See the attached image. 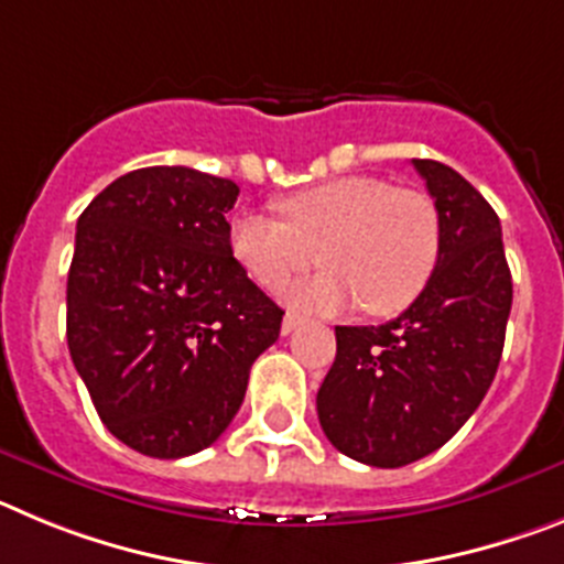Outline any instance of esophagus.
<instances>
[{
    "mask_svg": "<svg viewBox=\"0 0 564 564\" xmlns=\"http://www.w3.org/2000/svg\"><path fill=\"white\" fill-rule=\"evenodd\" d=\"M299 325H302V318L296 313H285V318H282V336H291Z\"/></svg>",
    "mask_w": 564,
    "mask_h": 564,
    "instance_id": "1",
    "label": "esophagus"
}]
</instances>
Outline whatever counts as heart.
<instances>
[{
  "label": "heart",
  "mask_w": 564,
  "mask_h": 564,
  "mask_svg": "<svg viewBox=\"0 0 564 564\" xmlns=\"http://www.w3.org/2000/svg\"><path fill=\"white\" fill-rule=\"evenodd\" d=\"M282 223L242 214L231 253L265 291H282L316 262L330 271L293 288L302 311L336 313L361 302L370 316H395L421 296L441 257L435 203L378 177H338L276 203Z\"/></svg>",
  "instance_id": "b5f03b06"
}]
</instances>
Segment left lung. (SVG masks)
<instances>
[{"instance_id": "obj_1", "label": "left lung", "mask_w": 564, "mask_h": 564, "mask_svg": "<svg viewBox=\"0 0 564 564\" xmlns=\"http://www.w3.org/2000/svg\"><path fill=\"white\" fill-rule=\"evenodd\" d=\"M441 217V257L421 296L378 327H336L316 395L341 455L398 468L432 455L480 406L511 313V271L495 208L455 169L412 161Z\"/></svg>"}]
</instances>
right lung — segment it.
<instances>
[{"instance_id":"add662e5","label":"right lung","mask_w":564,"mask_h":564,"mask_svg":"<svg viewBox=\"0 0 564 564\" xmlns=\"http://www.w3.org/2000/svg\"><path fill=\"white\" fill-rule=\"evenodd\" d=\"M239 186L188 166L134 169L84 208L67 344L98 417L129 449L194 455L228 430L285 311L231 253Z\"/></svg>"}]
</instances>
